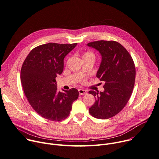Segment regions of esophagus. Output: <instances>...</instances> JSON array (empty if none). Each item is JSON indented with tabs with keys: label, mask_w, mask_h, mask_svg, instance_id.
Returning <instances> with one entry per match:
<instances>
[{
	"label": "esophagus",
	"mask_w": 159,
	"mask_h": 159,
	"mask_svg": "<svg viewBox=\"0 0 159 159\" xmlns=\"http://www.w3.org/2000/svg\"><path fill=\"white\" fill-rule=\"evenodd\" d=\"M79 92V94L80 95H86L87 93V91L83 89H79L78 90Z\"/></svg>",
	"instance_id": "34e87169"
}]
</instances>
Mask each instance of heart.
I'll return each instance as SVG.
<instances>
[{"label": "heart", "instance_id": "b5f03b06", "mask_svg": "<svg viewBox=\"0 0 159 159\" xmlns=\"http://www.w3.org/2000/svg\"><path fill=\"white\" fill-rule=\"evenodd\" d=\"M85 56H93V54H92V52H85V53H84L83 57H85Z\"/></svg>", "mask_w": 159, "mask_h": 159}]
</instances>
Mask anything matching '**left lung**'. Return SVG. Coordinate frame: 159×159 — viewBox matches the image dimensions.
I'll return each instance as SVG.
<instances>
[{"instance_id": "left-lung-1", "label": "left lung", "mask_w": 159, "mask_h": 159, "mask_svg": "<svg viewBox=\"0 0 159 159\" xmlns=\"http://www.w3.org/2000/svg\"><path fill=\"white\" fill-rule=\"evenodd\" d=\"M87 45L102 56L97 77L104 83L103 92L89 91L95 97L89 112L97 119H109L121 111L130 98L135 81L134 64L127 50L117 42L100 40Z\"/></svg>"}]
</instances>
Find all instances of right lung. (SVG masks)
I'll use <instances>...</instances> for the list:
<instances>
[{
  "mask_svg": "<svg viewBox=\"0 0 159 159\" xmlns=\"http://www.w3.org/2000/svg\"><path fill=\"white\" fill-rule=\"evenodd\" d=\"M76 45L48 43L38 46L23 64L21 81L25 95L33 109L45 119L64 120L78 98L76 89L58 92L56 81L63 71L64 57Z\"/></svg>",
  "mask_w": 159,
  "mask_h": 159,
  "instance_id": "obj_1",
  "label": "right lung"
}]
</instances>
